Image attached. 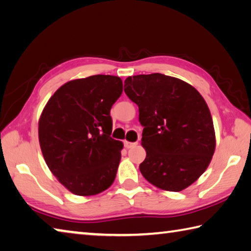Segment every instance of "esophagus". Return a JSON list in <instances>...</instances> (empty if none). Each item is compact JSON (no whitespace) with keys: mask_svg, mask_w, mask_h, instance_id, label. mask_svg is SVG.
<instances>
[{"mask_svg":"<svg viewBox=\"0 0 251 251\" xmlns=\"http://www.w3.org/2000/svg\"><path fill=\"white\" fill-rule=\"evenodd\" d=\"M137 145H138V143H130V141H128V140H124V146H125V148H127V149L133 148Z\"/></svg>","mask_w":251,"mask_h":251,"instance_id":"1","label":"esophagus"}]
</instances>
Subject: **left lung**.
Here are the masks:
<instances>
[{"instance_id": "obj_1", "label": "left lung", "mask_w": 251, "mask_h": 251, "mask_svg": "<svg viewBox=\"0 0 251 251\" xmlns=\"http://www.w3.org/2000/svg\"><path fill=\"white\" fill-rule=\"evenodd\" d=\"M127 97L139 108L146 150L141 175L157 188L180 192L207 169L215 151L211 112L199 91L161 74L125 80Z\"/></svg>"}]
</instances>
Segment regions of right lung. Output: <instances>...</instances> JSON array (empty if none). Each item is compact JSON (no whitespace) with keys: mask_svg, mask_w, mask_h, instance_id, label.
<instances>
[{"mask_svg":"<svg viewBox=\"0 0 251 251\" xmlns=\"http://www.w3.org/2000/svg\"><path fill=\"white\" fill-rule=\"evenodd\" d=\"M122 92L118 76L91 75L61 85L44 107L40 149L49 170L71 193L99 194L115 180L123 143L110 136V112Z\"/></svg>","mask_w":251,"mask_h":251,"instance_id":"1","label":"right lung"}]
</instances>
